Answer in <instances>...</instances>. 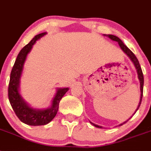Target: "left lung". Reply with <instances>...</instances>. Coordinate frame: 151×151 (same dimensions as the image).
Masks as SVG:
<instances>
[{
	"label": "left lung",
	"instance_id": "left-lung-1",
	"mask_svg": "<svg viewBox=\"0 0 151 151\" xmlns=\"http://www.w3.org/2000/svg\"><path fill=\"white\" fill-rule=\"evenodd\" d=\"M104 36L108 37L109 38L111 39V40H114V41H116V42L118 43V44L120 45V47H121V50H122L124 52L125 54H126L128 56V58H130V60H131V61L134 63V67H135V68H136L137 73V78H138V79H139V81H140V101H139V104H138L137 108L136 109V111H135V112H134V114H135V113L137 112V111L138 110V108L140 107V104H141V101H142V97H143V87H144V75H143L142 70H141V68H140V64H139V61H138L137 58L136 56L134 55V53H133V52L131 51V50H130V49H129V48L127 47L126 45H125V44L122 42V40L119 38V37H117L116 36H114V35H104ZM132 116H130V117H132ZM130 117L129 119H130ZM129 119L127 120V121H129ZM127 121H124V122L122 123V124H119V126H121V125H123L124 124L127 123ZM90 122H91V121H90ZM91 124H93L94 127H96L102 128V127L101 126H99V125H97V124H93V123L91 122Z\"/></svg>",
	"mask_w": 151,
	"mask_h": 151
}]
</instances>
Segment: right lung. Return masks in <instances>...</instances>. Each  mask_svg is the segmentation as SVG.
Here are the masks:
<instances>
[{"mask_svg":"<svg viewBox=\"0 0 151 151\" xmlns=\"http://www.w3.org/2000/svg\"><path fill=\"white\" fill-rule=\"evenodd\" d=\"M47 35V32L41 33L30 40L26 46L21 49L15 60L10 77L8 86V98L11 107L21 122L30 126H40L47 124L54 118L59 108V103L69 87L57 88L56 93L51 101V104L47 108H34L23 98L20 93V84L24 65L27 54L32 49L37 40Z\"/></svg>","mask_w":151,"mask_h":151,"instance_id":"obj_1","label":"right lung"}]
</instances>
